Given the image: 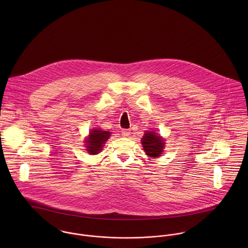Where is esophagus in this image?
Wrapping results in <instances>:
<instances>
[{"label": "esophagus", "instance_id": "34e87169", "mask_svg": "<svg viewBox=\"0 0 248 248\" xmlns=\"http://www.w3.org/2000/svg\"><path fill=\"white\" fill-rule=\"evenodd\" d=\"M122 136L123 137H125V138H128L130 135H131V131L130 130H128V129H124V130H122Z\"/></svg>", "mask_w": 248, "mask_h": 248}]
</instances>
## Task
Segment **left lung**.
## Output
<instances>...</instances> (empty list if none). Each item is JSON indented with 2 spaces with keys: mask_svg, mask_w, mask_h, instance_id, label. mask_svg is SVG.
<instances>
[{
  "mask_svg": "<svg viewBox=\"0 0 248 248\" xmlns=\"http://www.w3.org/2000/svg\"><path fill=\"white\" fill-rule=\"evenodd\" d=\"M143 149L149 157L156 158L161 155V153L164 151L165 142L163 139L154 132H145V135L141 139Z\"/></svg>",
  "mask_w": 248,
  "mask_h": 248,
  "instance_id": "1",
  "label": "left lung"
}]
</instances>
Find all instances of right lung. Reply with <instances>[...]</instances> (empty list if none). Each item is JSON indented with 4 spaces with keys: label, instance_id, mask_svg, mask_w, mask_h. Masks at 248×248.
<instances>
[{
    "label": "right lung",
    "instance_id": "add662e5",
    "mask_svg": "<svg viewBox=\"0 0 248 248\" xmlns=\"http://www.w3.org/2000/svg\"><path fill=\"white\" fill-rule=\"evenodd\" d=\"M110 137V133L108 131H102L100 129H93L90 132L89 137L85 140L86 150L88 154L97 155L101 152L105 142Z\"/></svg>",
    "mask_w": 248,
    "mask_h": 248
}]
</instances>
